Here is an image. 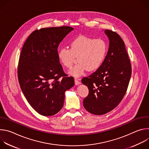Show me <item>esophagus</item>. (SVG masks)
<instances>
[{"instance_id":"1","label":"esophagus","mask_w":149,"mask_h":149,"mask_svg":"<svg viewBox=\"0 0 149 149\" xmlns=\"http://www.w3.org/2000/svg\"><path fill=\"white\" fill-rule=\"evenodd\" d=\"M78 80H79V79L75 78V84L76 85V86H78V85H79L80 84V82Z\"/></svg>"}]
</instances>
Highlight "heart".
<instances>
[{"mask_svg":"<svg viewBox=\"0 0 149 149\" xmlns=\"http://www.w3.org/2000/svg\"><path fill=\"white\" fill-rule=\"evenodd\" d=\"M70 49L61 48L58 51V58L61 64L71 68L75 56H78V64L71 69L72 76L79 77L88 70L95 71L101 65L107 52V45L101 39L79 36L71 42Z\"/></svg>","mask_w":149,"mask_h":149,"instance_id":"heart-1","label":"heart"}]
</instances>
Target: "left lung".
Here are the masks:
<instances>
[{"label": "left lung", "instance_id": "8db88e82", "mask_svg": "<svg viewBox=\"0 0 149 149\" xmlns=\"http://www.w3.org/2000/svg\"><path fill=\"white\" fill-rule=\"evenodd\" d=\"M109 48L100 67L82 83L89 94L83 100L86 110L95 115L107 113L119 104L124 96L132 75V67L123 40L115 32L106 29Z\"/></svg>", "mask_w": 149, "mask_h": 149}]
</instances>
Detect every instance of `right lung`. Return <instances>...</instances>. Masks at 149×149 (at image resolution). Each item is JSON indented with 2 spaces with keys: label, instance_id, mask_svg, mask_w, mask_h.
Instances as JSON below:
<instances>
[{
  "label": "right lung",
  "instance_id": "1",
  "mask_svg": "<svg viewBox=\"0 0 149 149\" xmlns=\"http://www.w3.org/2000/svg\"><path fill=\"white\" fill-rule=\"evenodd\" d=\"M73 30L65 26L36 30L22 49L17 70L19 85L28 102L40 115L58 113L65 92L74 86V78L63 71L57 55L60 42Z\"/></svg>",
  "mask_w": 149,
  "mask_h": 149
}]
</instances>
